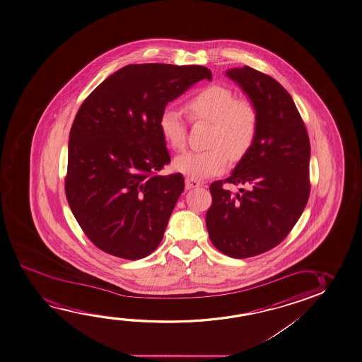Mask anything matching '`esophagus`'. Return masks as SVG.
Wrapping results in <instances>:
<instances>
[{"mask_svg": "<svg viewBox=\"0 0 362 362\" xmlns=\"http://www.w3.org/2000/svg\"><path fill=\"white\" fill-rule=\"evenodd\" d=\"M200 185H202V183H200L199 180H197V179L189 178V177L185 178V188L187 189L198 188Z\"/></svg>", "mask_w": 362, "mask_h": 362, "instance_id": "34e87169", "label": "esophagus"}]
</instances>
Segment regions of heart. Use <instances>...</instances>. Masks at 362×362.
<instances>
[{
    "label": "heart",
    "instance_id": "heart-1",
    "mask_svg": "<svg viewBox=\"0 0 362 362\" xmlns=\"http://www.w3.org/2000/svg\"><path fill=\"white\" fill-rule=\"evenodd\" d=\"M184 110L192 122L211 123L208 146L199 152L184 153L174 168L194 178H209L226 169L229 158L243 157L252 148L259 132V110L252 100L236 98L223 86H206L189 97ZM163 139L175 152L187 146V122L175 108L168 107L159 117Z\"/></svg>",
    "mask_w": 362,
    "mask_h": 362
}]
</instances>
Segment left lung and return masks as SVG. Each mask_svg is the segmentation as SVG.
<instances>
[{"label": "left lung", "mask_w": 362, "mask_h": 362, "mask_svg": "<svg viewBox=\"0 0 362 362\" xmlns=\"http://www.w3.org/2000/svg\"><path fill=\"white\" fill-rule=\"evenodd\" d=\"M259 110V132L230 177L210 184V241L235 259L255 257L288 235L310 195V141L291 95L278 81L249 66L229 69ZM244 185L233 195L224 183Z\"/></svg>", "instance_id": "8db88e82"}]
</instances>
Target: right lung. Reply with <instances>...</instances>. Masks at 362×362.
<instances>
[{
  "label": "right lung",
  "mask_w": 362,
  "mask_h": 362,
  "mask_svg": "<svg viewBox=\"0 0 362 362\" xmlns=\"http://www.w3.org/2000/svg\"><path fill=\"white\" fill-rule=\"evenodd\" d=\"M204 78L211 79L204 66L128 64L79 107L64 190L76 221L102 252L138 260L160 244L184 178L158 174L170 163L158 121L168 102Z\"/></svg>",
  "instance_id": "right-lung-1"
}]
</instances>
